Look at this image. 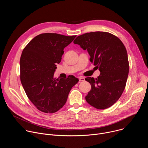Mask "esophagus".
<instances>
[{"label": "esophagus", "mask_w": 148, "mask_h": 148, "mask_svg": "<svg viewBox=\"0 0 148 148\" xmlns=\"http://www.w3.org/2000/svg\"><path fill=\"white\" fill-rule=\"evenodd\" d=\"M85 81V78L83 77H80L79 78V82H82V81Z\"/></svg>", "instance_id": "1"}]
</instances>
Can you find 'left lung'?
Masks as SVG:
<instances>
[{"instance_id": "8db88e82", "label": "left lung", "mask_w": 148, "mask_h": 148, "mask_svg": "<svg viewBox=\"0 0 148 148\" xmlns=\"http://www.w3.org/2000/svg\"><path fill=\"white\" fill-rule=\"evenodd\" d=\"M74 43L87 50L90 61L99 69L97 78L87 77L91 89L87 102L98 110L111 107L121 96L129 73L126 48L119 38L107 32L87 33L78 36Z\"/></svg>"}]
</instances>
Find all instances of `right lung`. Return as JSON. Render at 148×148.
Masks as SVG:
<instances>
[{"instance_id": "right-lung-1", "label": "right lung", "mask_w": 148, "mask_h": 148, "mask_svg": "<svg viewBox=\"0 0 148 148\" xmlns=\"http://www.w3.org/2000/svg\"><path fill=\"white\" fill-rule=\"evenodd\" d=\"M76 36L43 33L33 38L20 60V80L25 92L35 107L45 113H54L65 105L69 94L78 82L74 76L54 78L57 64L64 49Z\"/></svg>"}]
</instances>
